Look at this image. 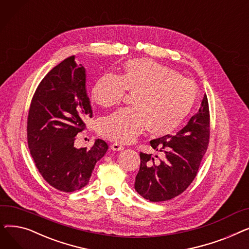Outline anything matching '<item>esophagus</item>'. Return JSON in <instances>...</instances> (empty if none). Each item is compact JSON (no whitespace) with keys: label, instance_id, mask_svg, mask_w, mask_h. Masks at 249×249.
<instances>
[{"label":"esophagus","instance_id":"esophagus-1","mask_svg":"<svg viewBox=\"0 0 249 249\" xmlns=\"http://www.w3.org/2000/svg\"><path fill=\"white\" fill-rule=\"evenodd\" d=\"M111 149L114 151H120L123 150L124 147L121 144H119V143H113V144H111Z\"/></svg>","mask_w":249,"mask_h":249}]
</instances>
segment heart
<instances>
[{
  "instance_id": "heart-1",
  "label": "heart",
  "mask_w": 249,
  "mask_h": 249,
  "mask_svg": "<svg viewBox=\"0 0 249 249\" xmlns=\"http://www.w3.org/2000/svg\"><path fill=\"white\" fill-rule=\"evenodd\" d=\"M126 89L133 94L132 107L121 109L99 124L104 137L130 143L144 130L154 134L174 131L189 116L197 101L195 83L150 59L129 60L121 75L105 73L91 89V100L102 108L119 104Z\"/></svg>"
}]
</instances>
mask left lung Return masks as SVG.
I'll return each instance as SVG.
<instances>
[{
    "instance_id": "obj_1",
    "label": "left lung",
    "mask_w": 249,
    "mask_h": 249,
    "mask_svg": "<svg viewBox=\"0 0 249 249\" xmlns=\"http://www.w3.org/2000/svg\"><path fill=\"white\" fill-rule=\"evenodd\" d=\"M210 138V114L205 95L200 109L175 135L150 141L161 159L140 152V168L135 178V191L150 202L174 199L184 192L197 176Z\"/></svg>"
}]
</instances>
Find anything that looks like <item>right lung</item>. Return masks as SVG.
<instances>
[{"instance_id": "add662e5", "label": "right lung", "mask_w": 249, "mask_h": 249, "mask_svg": "<svg viewBox=\"0 0 249 249\" xmlns=\"http://www.w3.org/2000/svg\"><path fill=\"white\" fill-rule=\"evenodd\" d=\"M91 116L86 69L71 56L39 84L27 120L32 159L43 178L56 190L71 193L87 186L97 161L108 150L102 139H96L89 149L74 146L76 134Z\"/></svg>"}]
</instances>
